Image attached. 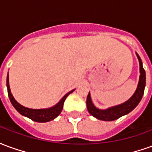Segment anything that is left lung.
I'll use <instances>...</instances> for the list:
<instances>
[{
	"label": "left lung",
	"instance_id": "obj_1",
	"mask_svg": "<svg viewBox=\"0 0 152 152\" xmlns=\"http://www.w3.org/2000/svg\"><path fill=\"white\" fill-rule=\"evenodd\" d=\"M137 56L139 61V66H140V77H139L138 86L134 95L132 96L127 102H124L121 105L112 107L107 110H100L93 104L91 97H90V93H89V94L87 96L86 104H87V109L89 114L101 121H112L129 113L137 107L143 96L144 89L146 86V72H145V70L143 69L142 60L137 53Z\"/></svg>",
	"mask_w": 152,
	"mask_h": 152
}]
</instances>
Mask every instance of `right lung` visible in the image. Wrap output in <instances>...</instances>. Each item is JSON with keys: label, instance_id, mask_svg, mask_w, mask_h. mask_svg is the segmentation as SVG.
Segmentation results:
<instances>
[{"label": "right lung", "instance_id": "obj_1", "mask_svg": "<svg viewBox=\"0 0 152 152\" xmlns=\"http://www.w3.org/2000/svg\"><path fill=\"white\" fill-rule=\"evenodd\" d=\"M7 89H8V95L10 98V100L11 102L12 105L15 107V108L18 111L19 113L24 116L30 118L32 121H36V122H40V123H44V122H48V121H53V119L58 115L61 113L63 107V103L66 97L69 95L71 93L74 91V89L67 93L66 95L63 97V99H61L58 103H57L56 105L53 106V107L47 109H30L28 107H25L21 104H19L15 98L12 95L11 92H10V84H9V76H7Z\"/></svg>", "mask_w": 152, "mask_h": 152}]
</instances>
